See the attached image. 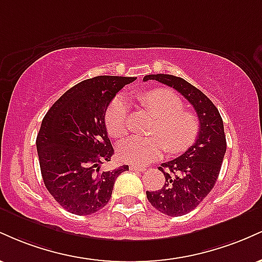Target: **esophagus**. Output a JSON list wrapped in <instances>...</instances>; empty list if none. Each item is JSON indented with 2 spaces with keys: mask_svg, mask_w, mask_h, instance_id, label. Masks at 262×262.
Wrapping results in <instances>:
<instances>
[{
  "mask_svg": "<svg viewBox=\"0 0 262 262\" xmlns=\"http://www.w3.org/2000/svg\"><path fill=\"white\" fill-rule=\"evenodd\" d=\"M130 170H134V171H145V166H141V165H132L130 166Z\"/></svg>",
  "mask_w": 262,
  "mask_h": 262,
  "instance_id": "34e87169",
  "label": "esophagus"
}]
</instances>
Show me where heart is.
Segmentation results:
<instances>
[{"instance_id": "obj_1", "label": "heart", "mask_w": 262, "mask_h": 262, "mask_svg": "<svg viewBox=\"0 0 262 262\" xmlns=\"http://www.w3.org/2000/svg\"><path fill=\"white\" fill-rule=\"evenodd\" d=\"M140 101L152 111L158 122L152 125L150 137L133 135L117 145L119 159L133 164H148L162 154L181 152L189 148L198 135V119L194 114L183 111V103L173 92L156 89L144 93ZM128 103L118 95L108 104L104 112V125L108 134L121 138L127 132Z\"/></svg>"}]
</instances>
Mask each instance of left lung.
Wrapping results in <instances>:
<instances>
[{"mask_svg":"<svg viewBox=\"0 0 262 262\" xmlns=\"http://www.w3.org/2000/svg\"><path fill=\"white\" fill-rule=\"evenodd\" d=\"M156 80L172 87L192 104L200 119L197 139L179 158L160 165L165 183L146 197L159 212L170 217L187 214L212 191L223 162L227 140L223 119L217 107L202 91L173 75H146L144 81Z\"/></svg>","mask_w":262,"mask_h":262,"instance_id":"1","label":"left lung"}]
</instances>
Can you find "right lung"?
Listing matches in <instances>:
<instances>
[{
	"mask_svg": "<svg viewBox=\"0 0 262 262\" xmlns=\"http://www.w3.org/2000/svg\"><path fill=\"white\" fill-rule=\"evenodd\" d=\"M135 77L96 76L68 90L45 114L37 137L41 177L68 212L89 215L111 200L116 179L128 165L100 171L114 150L104 112L117 92Z\"/></svg>",
	"mask_w": 262,
	"mask_h": 262,
	"instance_id": "add662e5",
	"label": "right lung"
}]
</instances>
